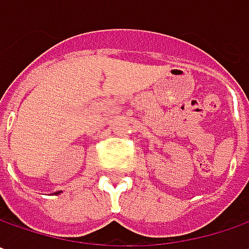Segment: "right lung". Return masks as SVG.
Wrapping results in <instances>:
<instances>
[{
    "label": "right lung",
    "instance_id": "right-lung-1",
    "mask_svg": "<svg viewBox=\"0 0 249 249\" xmlns=\"http://www.w3.org/2000/svg\"><path fill=\"white\" fill-rule=\"evenodd\" d=\"M55 194H60V192H56V193Z\"/></svg>",
    "mask_w": 249,
    "mask_h": 249
}]
</instances>
